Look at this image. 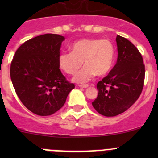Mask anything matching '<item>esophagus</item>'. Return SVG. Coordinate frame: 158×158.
Instances as JSON below:
<instances>
[{
	"mask_svg": "<svg viewBox=\"0 0 158 158\" xmlns=\"http://www.w3.org/2000/svg\"><path fill=\"white\" fill-rule=\"evenodd\" d=\"M79 87H82V88H88L89 84H83V85H79Z\"/></svg>",
	"mask_w": 158,
	"mask_h": 158,
	"instance_id": "34e87169",
	"label": "esophagus"
}]
</instances>
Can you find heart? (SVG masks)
I'll return each mask as SVG.
<instances>
[{
    "label": "heart",
    "mask_w": 158,
    "mask_h": 158,
    "mask_svg": "<svg viewBox=\"0 0 158 158\" xmlns=\"http://www.w3.org/2000/svg\"><path fill=\"white\" fill-rule=\"evenodd\" d=\"M115 50L106 40L83 39L72 46V52H63L59 56V65L69 75L75 74L83 64L85 67L75 76L74 81L85 82L96 74L105 76L111 69Z\"/></svg>",
    "instance_id": "heart-1"
}]
</instances>
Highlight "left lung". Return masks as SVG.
I'll list each match as a JSON object with an SVG mask.
<instances>
[{"label":"left lung","instance_id":"8db88e82","mask_svg":"<svg viewBox=\"0 0 158 158\" xmlns=\"http://www.w3.org/2000/svg\"><path fill=\"white\" fill-rule=\"evenodd\" d=\"M117 63L97 83L98 93L92 106L99 114L113 117L128 110L138 100L144 83L145 67L138 48L118 35Z\"/></svg>","mask_w":158,"mask_h":158}]
</instances>
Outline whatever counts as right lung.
<instances>
[{
  "label": "right lung",
  "instance_id": "obj_1",
  "mask_svg": "<svg viewBox=\"0 0 158 158\" xmlns=\"http://www.w3.org/2000/svg\"><path fill=\"white\" fill-rule=\"evenodd\" d=\"M64 40L52 33L32 38L17 49L11 61L14 90L23 106L38 115L60 110L75 88L60 69L58 59Z\"/></svg>",
  "mask_w": 158,
  "mask_h": 158
}]
</instances>
